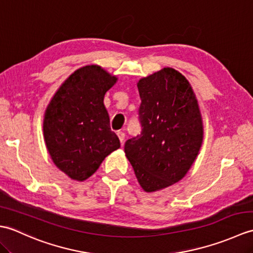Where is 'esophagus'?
I'll use <instances>...</instances> for the list:
<instances>
[{"label": "esophagus", "instance_id": "obj_1", "mask_svg": "<svg viewBox=\"0 0 253 253\" xmlns=\"http://www.w3.org/2000/svg\"><path fill=\"white\" fill-rule=\"evenodd\" d=\"M117 136L120 138V141L122 142V144L124 143V140H125V132L123 131H117Z\"/></svg>", "mask_w": 253, "mask_h": 253}]
</instances>
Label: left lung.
I'll use <instances>...</instances> for the list:
<instances>
[{"mask_svg":"<svg viewBox=\"0 0 253 253\" xmlns=\"http://www.w3.org/2000/svg\"><path fill=\"white\" fill-rule=\"evenodd\" d=\"M141 132L125 142V153L147 192L179 181L195 162L203 140L198 101L188 80L173 68L138 83Z\"/></svg>","mask_w":253,"mask_h":253,"instance_id":"left-lung-1","label":"left lung"}]
</instances>
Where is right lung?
I'll use <instances>...</instances> for the list:
<instances>
[{"mask_svg": "<svg viewBox=\"0 0 253 253\" xmlns=\"http://www.w3.org/2000/svg\"><path fill=\"white\" fill-rule=\"evenodd\" d=\"M116 80L100 66L82 67L65 80L47 106L46 148L54 164L72 179L89 178L105 157L121 147L103 103Z\"/></svg>", "mask_w": 253, "mask_h": 253, "instance_id": "obj_1", "label": "right lung"}]
</instances>
